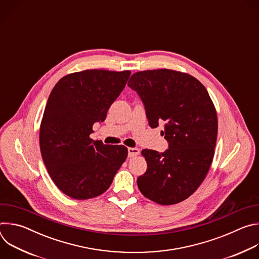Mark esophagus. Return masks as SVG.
<instances>
[{
  "label": "esophagus",
  "instance_id": "esophagus-1",
  "mask_svg": "<svg viewBox=\"0 0 259 259\" xmlns=\"http://www.w3.org/2000/svg\"><path fill=\"white\" fill-rule=\"evenodd\" d=\"M138 155H139V149H137V147H128V156L130 158L136 157Z\"/></svg>",
  "mask_w": 259,
  "mask_h": 259
}]
</instances>
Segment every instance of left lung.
I'll use <instances>...</instances> for the list:
<instances>
[{"instance_id":"1","label":"left lung","mask_w":259,"mask_h":259,"mask_svg":"<svg viewBox=\"0 0 259 259\" xmlns=\"http://www.w3.org/2000/svg\"><path fill=\"white\" fill-rule=\"evenodd\" d=\"M128 86L144 103L152 128L162 120L169 149L142 150L147 169L137 178L141 194L155 203L173 205L192 196L205 179L214 157L217 114L204 85L189 75L160 68L133 73Z\"/></svg>"}]
</instances>
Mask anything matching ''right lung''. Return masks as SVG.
Instances as JSON below:
<instances>
[{"label": "right lung", "instance_id": "right-lung-1", "mask_svg": "<svg viewBox=\"0 0 259 259\" xmlns=\"http://www.w3.org/2000/svg\"><path fill=\"white\" fill-rule=\"evenodd\" d=\"M130 75V70L72 72L50 93L40 126L41 154L55 186L72 199L103 194L128 156L126 146L103 144L90 134L95 122L105 120Z\"/></svg>", "mask_w": 259, "mask_h": 259}]
</instances>
